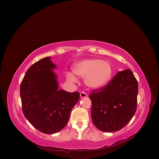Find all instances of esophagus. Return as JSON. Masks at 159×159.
Masks as SVG:
<instances>
[{
  "label": "esophagus",
  "instance_id": "34e87169",
  "mask_svg": "<svg viewBox=\"0 0 159 159\" xmlns=\"http://www.w3.org/2000/svg\"><path fill=\"white\" fill-rule=\"evenodd\" d=\"M80 98H84L87 97V94L85 92H81L80 93Z\"/></svg>",
  "mask_w": 159,
  "mask_h": 159
}]
</instances>
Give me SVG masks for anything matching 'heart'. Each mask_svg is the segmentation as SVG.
Segmentation results:
<instances>
[{"label": "heart", "mask_w": 159, "mask_h": 159, "mask_svg": "<svg viewBox=\"0 0 159 159\" xmlns=\"http://www.w3.org/2000/svg\"><path fill=\"white\" fill-rule=\"evenodd\" d=\"M72 72L76 76L84 78V82L88 88L97 90L109 83L113 75V67L107 61L92 58L74 63ZM66 79L71 83L77 81L76 77L72 72L66 73Z\"/></svg>", "instance_id": "b5f03b06"}]
</instances>
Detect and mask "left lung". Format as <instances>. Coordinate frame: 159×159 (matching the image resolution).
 Instances as JSON below:
<instances>
[{
  "label": "left lung",
  "mask_w": 159,
  "mask_h": 159,
  "mask_svg": "<svg viewBox=\"0 0 159 159\" xmlns=\"http://www.w3.org/2000/svg\"><path fill=\"white\" fill-rule=\"evenodd\" d=\"M138 83L128 69L118 72L102 89L93 90L92 119L103 132L120 130L129 122L137 110Z\"/></svg>",
  "instance_id": "left-lung-1"
}]
</instances>
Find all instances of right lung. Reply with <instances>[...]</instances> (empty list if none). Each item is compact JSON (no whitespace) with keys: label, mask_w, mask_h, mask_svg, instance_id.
<instances>
[{"label":"right lung","mask_w":159,"mask_h":159,"mask_svg":"<svg viewBox=\"0 0 159 159\" xmlns=\"http://www.w3.org/2000/svg\"><path fill=\"white\" fill-rule=\"evenodd\" d=\"M45 57L29 67L20 85V98L25 117L36 129L46 134L62 130L72 108L79 100L77 92L59 89L57 66Z\"/></svg>","instance_id":"1"}]
</instances>
